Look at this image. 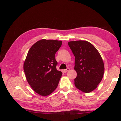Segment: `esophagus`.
<instances>
[{
    "label": "esophagus",
    "mask_w": 121,
    "mask_h": 121,
    "mask_svg": "<svg viewBox=\"0 0 121 121\" xmlns=\"http://www.w3.org/2000/svg\"><path fill=\"white\" fill-rule=\"evenodd\" d=\"M69 70H70V69L68 68L67 69H63V72L65 73H67L68 71H69Z\"/></svg>",
    "instance_id": "1"
}]
</instances>
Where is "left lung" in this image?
Instances as JSON below:
<instances>
[{
  "label": "left lung",
  "instance_id": "8db88e82",
  "mask_svg": "<svg viewBox=\"0 0 121 121\" xmlns=\"http://www.w3.org/2000/svg\"><path fill=\"white\" fill-rule=\"evenodd\" d=\"M68 45L75 57L74 79L77 88L85 93L95 89L103 78L104 65L97 49L91 43L84 40L69 41Z\"/></svg>",
  "mask_w": 121,
  "mask_h": 121
}]
</instances>
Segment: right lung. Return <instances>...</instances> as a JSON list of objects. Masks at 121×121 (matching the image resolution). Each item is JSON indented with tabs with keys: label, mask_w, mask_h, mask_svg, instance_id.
Wrapping results in <instances>:
<instances>
[{
	"label": "right lung",
	"mask_w": 121,
	"mask_h": 121,
	"mask_svg": "<svg viewBox=\"0 0 121 121\" xmlns=\"http://www.w3.org/2000/svg\"><path fill=\"white\" fill-rule=\"evenodd\" d=\"M61 41L41 39L29 49L24 64L27 81L38 94L47 96L56 89L62 73L56 69L55 54Z\"/></svg>",
	"instance_id": "right-lung-1"
}]
</instances>
